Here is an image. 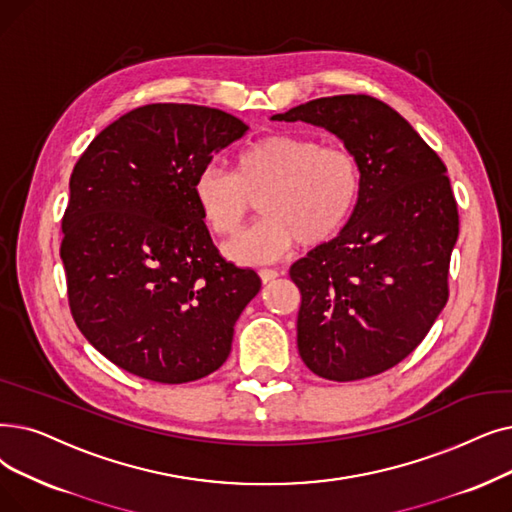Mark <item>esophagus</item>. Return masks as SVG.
Returning <instances> with one entry per match:
<instances>
[{
  "label": "esophagus",
  "instance_id": "1",
  "mask_svg": "<svg viewBox=\"0 0 512 512\" xmlns=\"http://www.w3.org/2000/svg\"><path fill=\"white\" fill-rule=\"evenodd\" d=\"M259 278H261L263 284H268V282L278 278V272L276 270H259Z\"/></svg>",
  "mask_w": 512,
  "mask_h": 512
}]
</instances>
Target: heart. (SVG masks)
Instances as JSON below:
<instances>
[{
	"label": "heart",
	"mask_w": 512,
	"mask_h": 512,
	"mask_svg": "<svg viewBox=\"0 0 512 512\" xmlns=\"http://www.w3.org/2000/svg\"><path fill=\"white\" fill-rule=\"evenodd\" d=\"M192 196L219 238L238 236L253 201H259L263 219L228 244L226 255L238 263H265L297 242L311 249L335 238L360 203L362 169L347 148L270 133L238 150L232 173L213 163L198 169Z\"/></svg>",
	"instance_id": "1"
}]
</instances>
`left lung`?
Instances as JSON below:
<instances>
[{"label":"left lung","instance_id":"left-lung-1","mask_svg":"<svg viewBox=\"0 0 512 512\" xmlns=\"http://www.w3.org/2000/svg\"><path fill=\"white\" fill-rule=\"evenodd\" d=\"M274 121L337 136L362 169V196L337 238L291 265L297 347L328 381H360L410 355L448 301L458 209L448 169L416 129L364 94L299 104Z\"/></svg>","mask_w":512,"mask_h":512}]
</instances>
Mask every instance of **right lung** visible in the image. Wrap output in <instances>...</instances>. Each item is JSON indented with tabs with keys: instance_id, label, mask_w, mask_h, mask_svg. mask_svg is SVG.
<instances>
[{
	"instance_id": "1",
	"label": "right lung",
	"mask_w": 512,
	"mask_h": 512,
	"mask_svg": "<svg viewBox=\"0 0 512 512\" xmlns=\"http://www.w3.org/2000/svg\"><path fill=\"white\" fill-rule=\"evenodd\" d=\"M249 125L196 104H146L102 129L71 175L60 257L75 324L104 358L180 385L228 360L261 280L215 249L196 171Z\"/></svg>"
}]
</instances>
